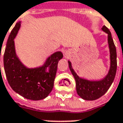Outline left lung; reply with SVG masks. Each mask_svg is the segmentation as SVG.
I'll return each instance as SVG.
<instances>
[{
	"label": "left lung",
	"instance_id": "8db88e82",
	"mask_svg": "<svg viewBox=\"0 0 123 123\" xmlns=\"http://www.w3.org/2000/svg\"><path fill=\"white\" fill-rule=\"evenodd\" d=\"M102 30L108 34V42L111 52V68L105 79L99 81H89L80 79L71 67V62L68 61L70 71L76 81L77 94L82 99L86 100H95L105 94L112 84L116 74L117 54L116 46L109 29L103 25Z\"/></svg>",
	"mask_w": 123,
	"mask_h": 123
}]
</instances>
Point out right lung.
Masks as SVG:
<instances>
[{
    "label": "right lung",
    "instance_id": "right-lung-1",
    "mask_svg": "<svg viewBox=\"0 0 123 123\" xmlns=\"http://www.w3.org/2000/svg\"><path fill=\"white\" fill-rule=\"evenodd\" d=\"M16 23L9 36L4 54V66L6 75L11 87L27 99L40 100L48 96L54 87L58 62L62 58L61 52L54 53L43 66L28 69L22 64L15 54L14 38L20 29ZM49 71H46V68Z\"/></svg>",
    "mask_w": 123,
    "mask_h": 123
}]
</instances>
